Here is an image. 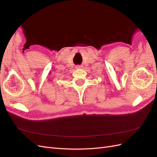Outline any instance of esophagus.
I'll return each mask as SVG.
<instances>
[{"label": "esophagus", "instance_id": "esophagus-1", "mask_svg": "<svg viewBox=\"0 0 157 157\" xmlns=\"http://www.w3.org/2000/svg\"><path fill=\"white\" fill-rule=\"evenodd\" d=\"M82 65H77V66H76V69H82Z\"/></svg>", "mask_w": 157, "mask_h": 157}]
</instances>
